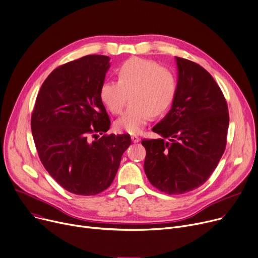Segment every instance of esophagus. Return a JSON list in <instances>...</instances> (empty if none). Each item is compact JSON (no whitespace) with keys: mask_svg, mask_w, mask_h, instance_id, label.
<instances>
[{"mask_svg":"<svg viewBox=\"0 0 258 258\" xmlns=\"http://www.w3.org/2000/svg\"><path fill=\"white\" fill-rule=\"evenodd\" d=\"M131 140H132L133 143H138V142L141 141V138H140V136H137V135H132L131 136Z\"/></svg>","mask_w":258,"mask_h":258,"instance_id":"34e87169","label":"esophagus"}]
</instances>
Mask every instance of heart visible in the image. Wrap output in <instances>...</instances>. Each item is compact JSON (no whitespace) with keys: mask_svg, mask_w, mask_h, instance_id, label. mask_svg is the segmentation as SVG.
<instances>
[{"mask_svg":"<svg viewBox=\"0 0 258 258\" xmlns=\"http://www.w3.org/2000/svg\"><path fill=\"white\" fill-rule=\"evenodd\" d=\"M116 82L100 87V99L113 114H120L128 101L127 110L115 122L120 132L140 133L151 116L164 113L171 105L176 90L173 71L147 58L132 57L115 70Z\"/></svg>","mask_w":258,"mask_h":258,"instance_id":"obj_1","label":"heart"}]
</instances>
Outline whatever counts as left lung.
I'll return each instance as SVG.
<instances>
[{
  "label": "left lung",
  "instance_id": "1",
  "mask_svg": "<svg viewBox=\"0 0 258 258\" xmlns=\"http://www.w3.org/2000/svg\"><path fill=\"white\" fill-rule=\"evenodd\" d=\"M176 64L179 81L172 107L152 129L162 138L142 142L150 183L169 195L208 181L225 151L229 124L225 97L213 76L187 58L176 56Z\"/></svg>",
  "mask_w": 258,
  "mask_h": 258
}]
</instances>
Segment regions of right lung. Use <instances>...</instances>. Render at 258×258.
<instances>
[{
	"mask_svg": "<svg viewBox=\"0 0 258 258\" xmlns=\"http://www.w3.org/2000/svg\"><path fill=\"white\" fill-rule=\"evenodd\" d=\"M108 62L107 55L90 54L56 67L42 84L31 116L41 163L76 195L106 190L131 145L129 134H106L110 120L99 92Z\"/></svg>",
	"mask_w": 258,
	"mask_h": 258,
	"instance_id": "right-lung-1",
	"label": "right lung"
}]
</instances>
